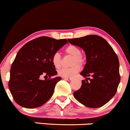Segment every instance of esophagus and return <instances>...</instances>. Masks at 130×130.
I'll return each mask as SVG.
<instances>
[{"mask_svg": "<svg viewBox=\"0 0 130 130\" xmlns=\"http://www.w3.org/2000/svg\"><path fill=\"white\" fill-rule=\"evenodd\" d=\"M63 79H64L67 80H72V78H71V77H63Z\"/></svg>", "mask_w": 130, "mask_h": 130, "instance_id": "34e87169", "label": "esophagus"}]
</instances>
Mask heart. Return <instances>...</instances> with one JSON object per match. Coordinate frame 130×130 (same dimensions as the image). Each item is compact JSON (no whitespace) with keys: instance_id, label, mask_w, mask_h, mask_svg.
I'll use <instances>...</instances> for the list:
<instances>
[{"instance_id":"1","label":"heart","mask_w":130,"mask_h":130,"mask_svg":"<svg viewBox=\"0 0 130 130\" xmlns=\"http://www.w3.org/2000/svg\"><path fill=\"white\" fill-rule=\"evenodd\" d=\"M65 53L67 54L73 56L72 65L77 63L78 65L76 64L70 68H62L58 71V74L60 76L65 77H72L77 73L80 70V67L79 65H81L84 62V56L80 54V50L78 47L74 45H69L65 48ZM61 56L60 53L56 52L52 56V63L56 68H60L61 66Z\"/></svg>"}]
</instances>
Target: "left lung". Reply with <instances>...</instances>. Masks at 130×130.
<instances>
[{
  "instance_id": "obj_1",
  "label": "left lung",
  "mask_w": 130,
  "mask_h": 130,
  "mask_svg": "<svg viewBox=\"0 0 130 130\" xmlns=\"http://www.w3.org/2000/svg\"><path fill=\"white\" fill-rule=\"evenodd\" d=\"M68 40L81 47L86 55V63L80 74L87 78L86 81L82 80L81 87L73 93L74 97L88 108H100L116 95L120 83L117 54L108 41L98 35ZM90 75L92 78L90 80L88 77Z\"/></svg>"
}]
</instances>
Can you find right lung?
Returning a JSON list of instances; mask_svg holds the SVG:
<instances>
[{
    "label": "right lung",
    "mask_w": 130,
    "mask_h": 130,
    "mask_svg": "<svg viewBox=\"0 0 130 130\" xmlns=\"http://www.w3.org/2000/svg\"><path fill=\"white\" fill-rule=\"evenodd\" d=\"M67 43L66 39L40 37L19 50L11 65L8 83L16 103L24 108H38L53 96L55 86L62 78L51 79L57 74L52 56ZM43 75L49 78L41 80Z\"/></svg>",
    "instance_id": "right-lung-1"
}]
</instances>
